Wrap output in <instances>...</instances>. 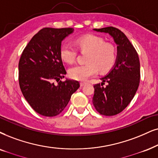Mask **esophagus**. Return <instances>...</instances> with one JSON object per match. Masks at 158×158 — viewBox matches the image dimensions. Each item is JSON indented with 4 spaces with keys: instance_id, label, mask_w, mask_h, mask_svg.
<instances>
[{
    "instance_id": "obj_1",
    "label": "esophagus",
    "mask_w": 158,
    "mask_h": 158,
    "mask_svg": "<svg viewBox=\"0 0 158 158\" xmlns=\"http://www.w3.org/2000/svg\"><path fill=\"white\" fill-rule=\"evenodd\" d=\"M86 82H82V81H81V82H80V86L81 87H83V86H85V85H86Z\"/></svg>"
}]
</instances>
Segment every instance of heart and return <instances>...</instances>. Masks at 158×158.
Returning <instances> with one entry per match:
<instances>
[{"label":"heart","mask_w":158,"mask_h":158,"mask_svg":"<svg viewBox=\"0 0 158 158\" xmlns=\"http://www.w3.org/2000/svg\"><path fill=\"white\" fill-rule=\"evenodd\" d=\"M77 44L82 52H88L85 65H77L69 70L71 79L85 81L100 72L106 73L112 69L117 60V52L115 46L105 42L103 38L93 34L82 35L77 39ZM60 58L68 63H72L77 56V50L71 43L65 42L60 49Z\"/></svg>","instance_id":"obj_1"}]
</instances>
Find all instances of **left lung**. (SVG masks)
Segmentation results:
<instances>
[{
    "label": "left lung",
    "instance_id": "left-lung-1",
    "mask_svg": "<svg viewBox=\"0 0 158 158\" xmlns=\"http://www.w3.org/2000/svg\"><path fill=\"white\" fill-rule=\"evenodd\" d=\"M110 34L117 44V57L114 66L101 85H94L93 103L102 115L114 116L120 113L131 103L140 81V62L134 47L120 30L114 27L94 29ZM107 82L106 87H103Z\"/></svg>",
    "mask_w": 158,
    "mask_h": 158
}]
</instances>
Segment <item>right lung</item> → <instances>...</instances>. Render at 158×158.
<instances>
[{
	"label": "right lung",
	"instance_id": "add662e5",
	"mask_svg": "<svg viewBox=\"0 0 158 158\" xmlns=\"http://www.w3.org/2000/svg\"><path fill=\"white\" fill-rule=\"evenodd\" d=\"M73 28L40 30L32 38L19 61V84L33 109L45 117H55L64 110L71 95L79 88L78 81L66 79L60 56L61 42ZM57 81V84H54Z\"/></svg>",
	"mask_w": 158,
	"mask_h": 158
}]
</instances>
